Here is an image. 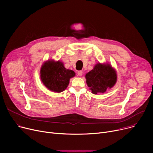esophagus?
<instances>
[{
	"label": "esophagus",
	"instance_id": "esophagus-1",
	"mask_svg": "<svg viewBox=\"0 0 153 153\" xmlns=\"http://www.w3.org/2000/svg\"><path fill=\"white\" fill-rule=\"evenodd\" d=\"M82 73H83V72H82V71H77V75H78L79 76H81L82 75Z\"/></svg>",
	"mask_w": 153,
	"mask_h": 153
}]
</instances>
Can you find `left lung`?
Returning a JSON list of instances; mask_svg holds the SVG:
<instances>
[{
    "label": "left lung",
    "instance_id": "left-lung-1",
    "mask_svg": "<svg viewBox=\"0 0 153 153\" xmlns=\"http://www.w3.org/2000/svg\"><path fill=\"white\" fill-rule=\"evenodd\" d=\"M86 83L94 94L105 92L117 82V72L110 64H96L85 75Z\"/></svg>",
    "mask_w": 153,
    "mask_h": 153
}]
</instances>
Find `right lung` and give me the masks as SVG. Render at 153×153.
I'll use <instances>...</instances> for the list:
<instances>
[{
  "mask_svg": "<svg viewBox=\"0 0 153 153\" xmlns=\"http://www.w3.org/2000/svg\"><path fill=\"white\" fill-rule=\"evenodd\" d=\"M75 72L64 68L63 62L48 60L43 63L40 70L41 81L46 88L54 92H61L69 85Z\"/></svg>",
  "mask_w": 153,
  "mask_h": 153,
  "instance_id": "add662e5",
  "label": "right lung"
}]
</instances>
